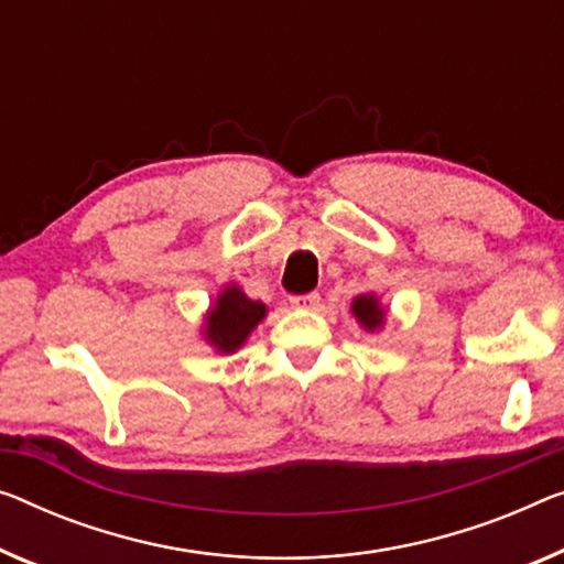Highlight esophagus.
I'll list each match as a JSON object with an SVG mask.
<instances>
[{"mask_svg": "<svg viewBox=\"0 0 564 564\" xmlns=\"http://www.w3.org/2000/svg\"><path fill=\"white\" fill-rule=\"evenodd\" d=\"M291 306L296 308H306V311H316L318 306H322V296L318 293H304V296H293L291 299Z\"/></svg>", "mask_w": 564, "mask_h": 564, "instance_id": "esophagus-1", "label": "esophagus"}]
</instances>
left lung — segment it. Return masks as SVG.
Returning a JSON list of instances; mask_svg holds the SVG:
<instances>
[{
	"mask_svg": "<svg viewBox=\"0 0 564 564\" xmlns=\"http://www.w3.org/2000/svg\"><path fill=\"white\" fill-rule=\"evenodd\" d=\"M351 314H355L357 322L369 332L380 329L384 324V308L380 306V301H377V296H372V293H362V296L351 301Z\"/></svg>",
	"mask_w": 564,
	"mask_h": 564,
	"instance_id": "8db88e82",
	"label": "left lung"
}]
</instances>
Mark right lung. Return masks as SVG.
Here are the masks:
<instances>
[{"instance_id": "1", "label": "right lung", "mask_w": 564, "mask_h": 564, "mask_svg": "<svg viewBox=\"0 0 564 564\" xmlns=\"http://www.w3.org/2000/svg\"><path fill=\"white\" fill-rule=\"evenodd\" d=\"M265 318V304L248 299L238 285L220 291L215 306L205 316V339L223 355L240 349L250 332Z\"/></svg>"}]
</instances>
